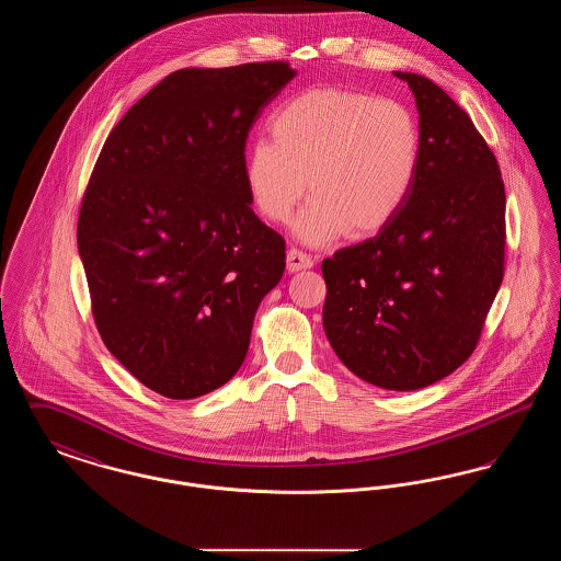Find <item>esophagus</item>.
<instances>
[{"mask_svg":"<svg viewBox=\"0 0 561 561\" xmlns=\"http://www.w3.org/2000/svg\"><path fill=\"white\" fill-rule=\"evenodd\" d=\"M286 263H288V271L296 273V271H302V268L313 267V259L309 254H305L302 250H296L290 248L288 254H286Z\"/></svg>","mask_w":561,"mask_h":561,"instance_id":"obj_1","label":"esophagus"}]
</instances>
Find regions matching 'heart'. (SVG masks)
Listing matches in <instances>:
<instances>
[{"mask_svg":"<svg viewBox=\"0 0 561 561\" xmlns=\"http://www.w3.org/2000/svg\"><path fill=\"white\" fill-rule=\"evenodd\" d=\"M271 140L245 158L248 193L271 222H286L302 195L296 233L309 243L370 238L400 213L414 185L421 130L393 99L348 88H313L271 117Z\"/></svg>","mask_w":561,"mask_h":561,"instance_id":"heart-1","label":"heart"}]
</instances>
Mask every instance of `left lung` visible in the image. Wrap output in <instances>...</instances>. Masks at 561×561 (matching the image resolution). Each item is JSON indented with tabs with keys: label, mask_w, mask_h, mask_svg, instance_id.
<instances>
[{
	"label": "left lung",
	"mask_w": 561,
	"mask_h": 561,
	"mask_svg": "<svg viewBox=\"0 0 561 561\" xmlns=\"http://www.w3.org/2000/svg\"><path fill=\"white\" fill-rule=\"evenodd\" d=\"M396 76L421 115L416 179L382 231L321 263L323 330L355 376L414 391L480 343L505 273V183L471 117L437 83Z\"/></svg>",
	"instance_id": "1"
}]
</instances>
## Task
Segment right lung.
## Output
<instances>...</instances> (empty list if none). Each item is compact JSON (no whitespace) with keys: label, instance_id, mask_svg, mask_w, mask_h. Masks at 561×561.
Returning <instances> with one entry per match:
<instances>
[{"label":"right lung","instance_id":"1","mask_svg":"<svg viewBox=\"0 0 561 561\" xmlns=\"http://www.w3.org/2000/svg\"><path fill=\"white\" fill-rule=\"evenodd\" d=\"M296 76L290 62L181 69L149 90L101 149L78 248L99 334L170 400L240 370L286 241L250 208L245 140Z\"/></svg>","mask_w":561,"mask_h":561}]
</instances>
